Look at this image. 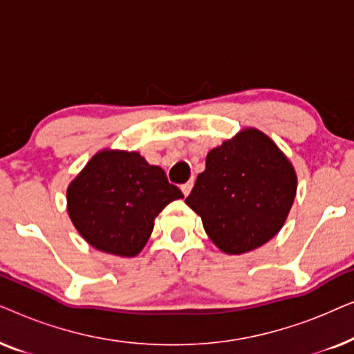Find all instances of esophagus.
<instances>
[{
	"label": "esophagus",
	"mask_w": 354,
	"mask_h": 354,
	"mask_svg": "<svg viewBox=\"0 0 354 354\" xmlns=\"http://www.w3.org/2000/svg\"><path fill=\"white\" fill-rule=\"evenodd\" d=\"M182 188V193L185 196H188L190 195V192H192V188H193V180H190V182H187V183H183V185L180 187Z\"/></svg>",
	"instance_id": "obj_1"
}]
</instances>
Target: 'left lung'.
<instances>
[{
  "mask_svg": "<svg viewBox=\"0 0 354 354\" xmlns=\"http://www.w3.org/2000/svg\"><path fill=\"white\" fill-rule=\"evenodd\" d=\"M295 195L292 162L268 135L245 129L207 153L185 203L217 248L243 254L279 234Z\"/></svg>",
  "mask_w": 354,
  "mask_h": 354,
  "instance_id": "8db88e82",
  "label": "left lung"
}]
</instances>
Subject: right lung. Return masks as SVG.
Wrapping results in <instances>:
<instances>
[{
  "label": "right lung",
  "instance_id": "1",
  "mask_svg": "<svg viewBox=\"0 0 354 354\" xmlns=\"http://www.w3.org/2000/svg\"><path fill=\"white\" fill-rule=\"evenodd\" d=\"M178 198L183 193L166 172L137 151L103 149L67 187V212L93 248L133 258L147 245L156 216Z\"/></svg>",
  "mask_w": 354,
  "mask_h": 354
}]
</instances>
